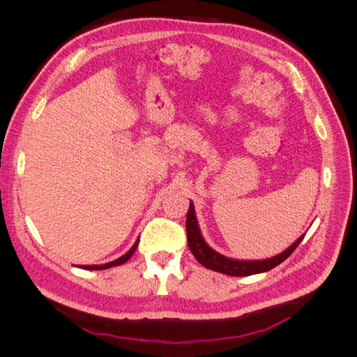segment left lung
<instances>
[{"label": "left lung", "mask_w": 357, "mask_h": 357, "mask_svg": "<svg viewBox=\"0 0 357 357\" xmlns=\"http://www.w3.org/2000/svg\"><path fill=\"white\" fill-rule=\"evenodd\" d=\"M186 234H188V244H189L190 252L197 257V261L201 265H204L208 269H213V271H218L226 275H234V277H245V275H253V274L269 271V269H273L283 261H286V259L294 253V250L299 245V243L304 240V235L299 236V238L291 244L287 250L271 259H265V261H234V259L225 257L218 252H214L213 248H210L207 243L204 241L198 228L195 210H193L192 202L189 205V211L186 218Z\"/></svg>", "instance_id": "1"}]
</instances>
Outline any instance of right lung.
I'll list each match as a JSON object with an SVG mask.
<instances>
[{"instance_id": "obj_1", "label": "right lung", "mask_w": 357, "mask_h": 357, "mask_svg": "<svg viewBox=\"0 0 357 357\" xmlns=\"http://www.w3.org/2000/svg\"><path fill=\"white\" fill-rule=\"evenodd\" d=\"M138 241L139 240H137L135 241V244L131 247V250H129L128 253H125L122 257H119V259H116V261H113V262H109V264H104V265H80V268H83V269H107V268H112V266H117V265H122V264H125L129 257H131L132 255H134V252H135V248H137V245H138Z\"/></svg>"}]
</instances>
